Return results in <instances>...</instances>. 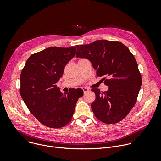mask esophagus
Returning a JSON list of instances; mask_svg holds the SVG:
<instances>
[{
    "instance_id": "34e87169",
    "label": "esophagus",
    "mask_w": 161,
    "mask_h": 161,
    "mask_svg": "<svg viewBox=\"0 0 161 161\" xmlns=\"http://www.w3.org/2000/svg\"><path fill=\"white\" fill-rule=\"evenodd\" d=\"M82 89H83V92H84L85 93V92H88V91L90 90H89L88 88H86V87H83Z\"/></svg>"
}]
</instances>
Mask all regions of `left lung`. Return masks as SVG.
I'll return each mask as SVG.
<instances>
[{
	"label": "left lung",
	"instance_id": "left-lung-1",
	"mask_svg": "<svg viewBox=\"0 0 161 161\" xmlns=\"http://www.w3.org/2000/svg\"><path fill=\"white\" fill-rule=\"evenodd\" d=\"M76 57L90 61L98 76H103L106 92L92 88L91 104L96 117L106 124L123 120L134 106L142 83L138 65L128 48L119 41L97 40L77 45Z\"/></svg>",
	"mask_w": 161,
	"mask_h": 161
}]
</instances>
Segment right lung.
Wrapping results in <instances>:
<instances>
[{"instance_id":"obj_1","label":"right lung","mask_w":161,"mask_h":161,"mask_svg":"<svg viewBox=\"0 0 161 161\" xmlns=\"http://www.w3.org/2000/svg\"><path fill=\"white\" fill-rule=\"evenodd\" d=\"M76 48L50 47L32 55L20 75V95L30 112L44 125L60 128L69 122L83 92L63 94L56 83Z\"/></svg>"}]
</instances>
